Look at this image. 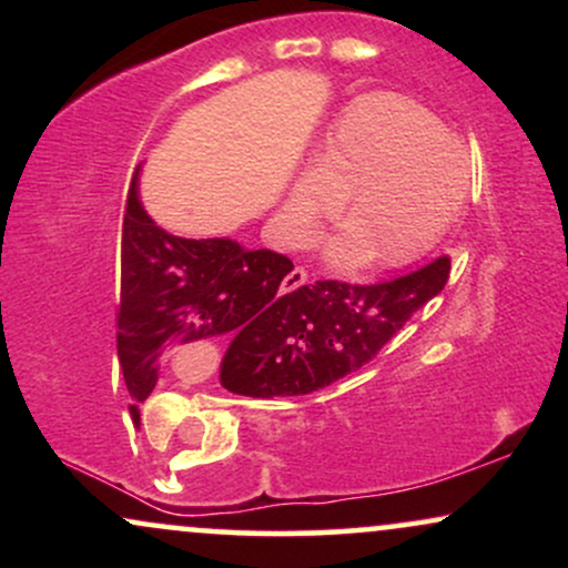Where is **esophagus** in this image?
Segmentation results:
<instances>
[{"instance_id":"1","label":"esophagus","mask_w":568,"mask_h":568,"mask_svg":"<svg viewBox=\"0 0 568 568\" xmlns=\"http://www.w3.org/2000/svg\"><path fill=\"white\" fill-rule=\"evenodd\" d=\"M306 272L304 270H293V272H288V275H285V280H283V291H296V288H302V285L306 283Z\"/></svg>"}]
</instances>
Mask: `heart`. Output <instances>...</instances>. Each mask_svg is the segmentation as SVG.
Returning <instances> with one entry per match:
<instances>
[{
    "mask_svg": "<svg viewBox=\"0 0 568 568\" xmlns=\"http://www.w3.org/2000/svg\"><path fill=\"white\" fill-rule=\"evenodd\" d=\"M470 184L467 152L433 114L406 98L376 93L344 112L293 179L280 226L302 243L344 200L347 230L325 245L334 264L366 258L374 270L416 262L443 237Z\"/></svg>",
    "mask_w": 568,
    "mask_h": 568,
    "instance_id": "b5f03b06",
    "label": "heart"
}]
</instances>
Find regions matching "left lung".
<instances>
[{"mask_svg":"<svg viewBox=\"0 0 568 568\" xmlns=\"http://www.w3.org/2000/svg\"><path fill=\"white\" fill-rule=\"evenodd\" d=\"M448 258L376 285L321 280L277 306L266 328L234 338L221 361V387L247 397L310 395L363 368L443 291Z\"/></svg>","mask_w":568,"mask_h":568,"instance_id":"obj_1","label":"left lung"}]
</instances>
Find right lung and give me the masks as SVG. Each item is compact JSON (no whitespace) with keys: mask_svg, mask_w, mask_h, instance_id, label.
Listing matches in <instances>:
<instances>
[{"mask_svg":"<svg viewBox=\"0 0 568 568\" xmlns=\"http://www.w3.org/2000/svg\"><path fill=\"white\" fill-rule=\"evenodd\" d=\"M291 270L288 256L266 247L165 232L143 211L135 173L122 221L116 312V355L135 406L158 384L165 349L213 336L240 338L275 321L288 296H280V283Z\"/></svg>","mask_w":568,"mask_h":568,"instance_id":"1","label":"right lung"}]
</instances>
